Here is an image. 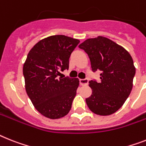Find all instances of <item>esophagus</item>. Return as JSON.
<instances>
[{
    "label": "esophagus",
    "instance_id": "34e87169",
    "mask_svg": "<svg viewBox=\"0 0 146 146\" xmlns=\"http://www.w3.org/2000/svg\"><path fill=\"white\" fill-rule=\"evenodd\" d=\"M79 82L82 85H87L88 84V79H79Z\"/></svg>",
    "mask_w": 146,
    "mask_h": 146
}]
</instances>
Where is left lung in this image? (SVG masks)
<instances>
[{
	"mask_svg": "<svg viewBox=\"0 0 146 146\" xmlns=\"http://www.w3.org/2000/svg\"><path fill=\"white\" fill-rule=\"evenodd\" d=\"M89 56L93 72L101 71L100 82H89L92 94L86 99L90 111L101 116L115 113L131 94L136 69L129 52L107 38L87 39L79 46Z\"/></svg>",
	"mask_w": 146,
	"mask_h": 146,
	"instance_id": "left-lung-1",
	"label": "left lung"
}]
</instances>
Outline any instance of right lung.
Segmentation results:
<instances>
[{"instance_id":"add662e5","label":"right lung","mask_w":146,"mask_h":146,"mask_svg":"<svg viewBox=\"0 0 146 146\" xmlns=\"http://www.w3.org/2000/svg\"><path fill=\"white\" fill-rule=\"evenodd\" d=\"M79 43L65 35H52L28 53L23 67L26 91L35 109L47 118L59 119L70 111L79 81L59 76L69 68V58Z\"/></svg>"}]
</instances>
